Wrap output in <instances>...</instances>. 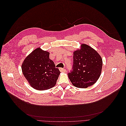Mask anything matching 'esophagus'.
<instances>
[{
    "instance_id": "34e87169",
    "label": "esophagus",
    "mask_w": 126,
    "mask_h": 126,
    "mask_svg": "<svg viewBox=\"0 0 126 126\" xmlns=\"http://www.w3.org/2000/svg\"><path fill=\"white\" fill-rule=\"evenodd\" d=\"M59 70L61 72H65V69H64L63 68H60Z\"/></svg>"
}]
</instances>
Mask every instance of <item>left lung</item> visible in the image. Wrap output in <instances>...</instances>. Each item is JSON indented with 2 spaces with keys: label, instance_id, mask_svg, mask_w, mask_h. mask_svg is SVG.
<instances>
[{
  "label": "left lung",
  "instance_id": "1",
  "mask_svg": "<svg viewBox=\"0 0 126 126\" xmlns=\"http://www.w3.org/2000/svg\"><path fill=\"white\" fill-rule=\"evenodd\" d=\"M72 71L68 78L73 86L86 88L93 85L99 78L102 71L101 57L90 46L82 44L80 48L73 52Z\"/></svg>",
  "mask_w": 126,
  "mask_h": 126
}]
</instances>
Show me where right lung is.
Instances as JSON below:
<instances>
[{
    "instance_id": "add662e5",
    "label": "right lung",
    "mask_w": 126,
    "mask_h": 126,
    "mask_svg": "<svg viewBox=\"0 0 126 126\" xmlns=\"http://www.w3.org/2000/svg\"><path fill=\"white\" fill-rule=\"evenodd\" d=\"M49 56V52L39 47L22 63L21 68L24 77L36 90H45L55 86L61 73Z\"/></svg>"
}]
</instances>
